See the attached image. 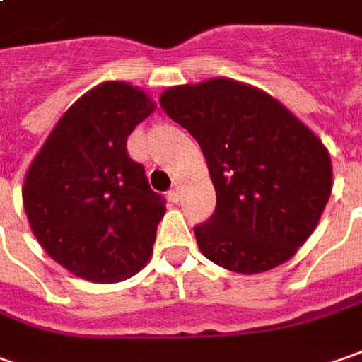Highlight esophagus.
I'll list each match as a JSON object with an SVG mask.
<instances>
[{
  "label": "esophagus",
  "instance_id": "esophagus-1",
  "mask_svg": "<svg viewBox=\"0 0 362 362\" xmlns=\"http://www.w3.org/2000/svg\"><path fill=\"white\" fill-rule=\"evenodd\" d=\"M167 195H169V199H171L173 203H177V201H179V197H181V187L179 185L171 187V191H169Z\"/></svg>",
  "mask_w": 362,
  "mask_h": 362
}]
</instances>
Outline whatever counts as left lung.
Returning <instances> with one entry per match:
<instances>
[{
    "mask_svg": "<svg viewBox=\"0 0 362 362\" xmlns=\"http://www.w3.org/2000/svg\"><path fill=\"white\" fill-rule=\"evenodd\" d=\"M159 103L201 145L217 195L201 253L243 275L297 253L333 191L327 147L281 101L229 77L165 89Z\"/></svg>",
    "mask_w": 362,
    "mask_h": 362,
    "instance_id": "1",
    "label": "left lung"
}]
</instances>
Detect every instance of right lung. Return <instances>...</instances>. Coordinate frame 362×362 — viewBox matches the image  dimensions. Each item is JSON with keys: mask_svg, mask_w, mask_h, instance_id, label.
I'll return each instance as SVG.
<instances>
[{"mask_svg": "<svg viewBox=\"0 0 362 362\" xmlns=\"http://www.w3.org/2000/svg\"><path fill=\"white\" fill-rule=\"evenodd\" d=\"M155 111L139 87L105 81L51 129L23 181V209L55 263L91 283H119L147 265L163 197L151 191L127 137Z\"/></svg>", "mask_w": 362, "mask_h": 362, "instance_id": "right-lung-1", "label": "right lung"}]
</instances>
